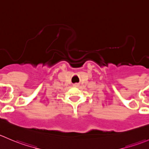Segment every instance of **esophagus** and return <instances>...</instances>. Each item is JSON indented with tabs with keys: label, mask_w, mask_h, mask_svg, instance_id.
<instances>
[{
	"label": "esophagus",
	"mask_w": 149,
	"mask_h": 149,
	"mask_svg": "<svg viewBox=\"0 0 149 149\" xmlns=\"http://www.w3.org/2000/svg\"><path fill=\"white\" fill-rule=\"evenodd\" d=\"M73 86H78V84H73Z\"/></svg>",
	"instance_id": "1"
}]
</instances>
